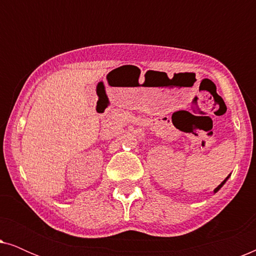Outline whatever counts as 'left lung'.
Wrapping results in <instances>:
<instances>
[{
    "mask_svg": "<svg viewBox=\"0 0 256 256\" xmlns=\"http://www.w3.org/2000/svg\"><path fill=\"white\" fill-rule=\"evenodd\" d=\"M227 178H228V177H226V180H224V182H222V184H220V185H219V186H218V188H216V190H214V194H216V191H219V188H222V185H224V184H225V182H226V180H227Z\"/></svg>",
    "mask_w": 256,
    "mask_h": 256,
    "instance_id": "8db88e82",
    "label": "left lung"
}]
</instances>
